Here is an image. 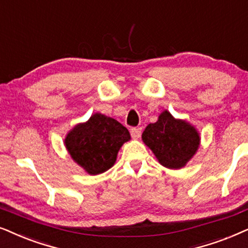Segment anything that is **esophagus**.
Wrapping results in <instances>:
<instances>
[{"label":"esophagus","instance_id":"obj_1","mask_svg":"<svg viewBox=\"0 0 248 248\" xmlns=\"http://www.w3.org/2000/svg\"><path fill=\"white\" fill-rule=\"evenodd\" d=\"M130 134H131V137H133L134 140H138L141 135V129L140 128H131Z\"/></svg>","mask_w":248,"mask_h":248}]
</instances>
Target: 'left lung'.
<instances>
[{
    "mask_svg": "<svg viewBox=\"0 0 248 248\" xmlns=\"http://www.w3.org/2000/svg\"><path fill=\"white\" fill-rule=\"evenodd\" d=\"M141 140L164 168L178 170L189 162L199 151L201 136L195 126L176 119L168 110L157 121L145 128Z\"/></svg>",
    "mask_w": 248,
    "mask_h": 248,
    "instance_id": "8db88e82",
    "label": "left lung"
}]
</instances>
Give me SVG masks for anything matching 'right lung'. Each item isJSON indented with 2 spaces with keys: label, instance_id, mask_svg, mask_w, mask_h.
<instances>
[{
  "label": "right lung",
  "instance_id": "obj_1",
  "mask_svg": "<svg viewBox=\"0 0 248 248\" xmlns=\"http://www.w3.org/2000/svg\"><path fill=\"white\" fill-rule=\"evenodd\" d=\"M129 140L130 134L126 127L97 112L68 131L64 146L86 173L96 176L114 166L121 146Z\"/></svg>",
  "mask_w": 248,
  "mask_h": 248
}]
</instances>
